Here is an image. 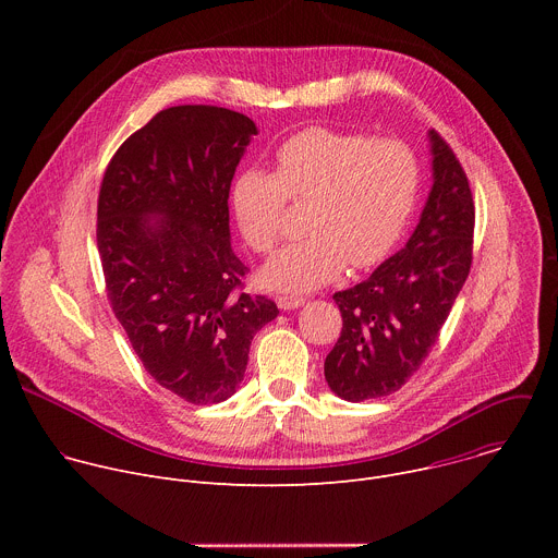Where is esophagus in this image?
Instances as JSON below:
<instances>
[{"mask_svg": "<svg viewBox=\"0 0 558 558\" xmlns=\"http://www.w3.org/2000/svg\"><path fill=\"white\" fill-rule=\"evenodd\" d=\"M276 304L282 308V311H293L298 306L304 304V298H295V295H278L276 298Z\"/></svg>", "mask_w": 558, "mask_h": 558, "instance_id": "34e87169", "label": "esophagus"}]
</instances>
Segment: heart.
<instances>
[{
	"mask_svg": "<svg viewBox=\"0 0 558 558\" xmlns=\"http://www.w3.org/2000/svg\"><path fill=\"white\" fill-rule=\"evenodd\" d=\"M420 192L413 151L397 141H368L308 128L276 151V170L250 168L231 185V209L245 241L269 254L284 231V207L308 203V238L284 247L263 269L280 291H313L336 280L347 263L366 269L400 241Z\"/></svg>",
	"mask_w": 558,
	"mask_h": 558,
	"instance_id": "heart-1",
	"label": "heart"
}]
</instances>
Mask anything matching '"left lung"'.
<instances>
[{"label":"left lung","mask_w":558,"mask_h":558,"mask_svg":"<svg viewBox=\"0 0 558 558\" xmlns=\"http://www.w3.org/2000/svg\"><path fill=\"white\" fill-rule=\"evenodd\" d=\"M433 185L409 243L364 282L333 295L342 333L325 360L329 388L347 402L400 390L422 366L468 278L474 203L465 172L430 130Z\"/></svg>","instance_id":"obj_1"}]
</instances>
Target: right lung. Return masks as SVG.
<instances>
[{
  "mask_svg": "<svg viewBox=\"0 0 558 558\" xmlns=\"http://www.w3.org/2000/svg\"><path fill=\"white\" fill-rule=\"evenodd\" d=\"M258 134L218 106L158 112L112 156L97 247L117 320L145 371L190 404H218L245 377L254 336L276 302L241 291L229 187Z\"/></svg>",
  "mask_w": 558,
  "mask_h": 558,
  "instance_id": "add662e5",
  "label": "right lung"
}]
</instances>
